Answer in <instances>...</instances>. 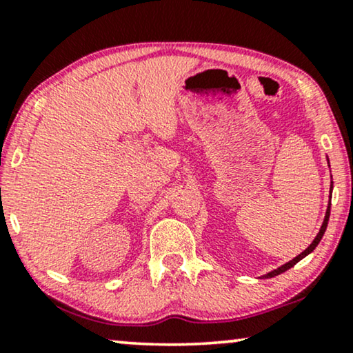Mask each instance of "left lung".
<instances>
[{
    "label": "left lung",
    "instance_id": "obj_1",
    "mask_svg": "<svg viewBox=\"0 0 353 353\" xmlns=\"http://www.w3.org/2000/svg\"><path fill=\"white\" fill-rule=\"evenodd\" d=\"M331 192H332V181H331ZM330 199H331V196H330ZM330 212H331V202L330 204H327V210H326V215H325V221H323V225H321V228H320V231H318V234H316V238L313 239V243L308 245V248L303 250L302 254H299L297 257H294L291 262H288V263H284V265H281V267L279 268H276V270H273V272H270V273H267L265 274L263 278H273V276H278V274H281V273H284L286 272V270H289V268H292L294 265H296L297 262H301V260L303 259V257H307L308 254L310 252H313V250H315V248L318 245V243H320L321 241V238H323V234H325V231H326V226H327V220H330Z\"/></svg>",
    "mask_w": 353,
    "mask_h": 353
}]
</instances>
